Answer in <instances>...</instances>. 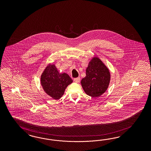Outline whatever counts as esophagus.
I'll return each instance as SVG.
<instances>
[{
	"label": "esophagus",
	"mask_w": 151,
	"mask_h": 151,
	"mask_svg": "<svg viewBox=\"0 0 151 151\" xmlns=\"http://www.w3.org/2000/svg\"><path fill=\"white\" fill-rule=\"evenodd\" d=\"M80 78H74V81L75 82H76V83H78V82H80Z\"/></svg>",
	"instance_id": "1"
}]
</instances>
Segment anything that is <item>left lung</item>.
I'll return each instance as SVG.
<instances>
[{"label": "left lung", "instance_id": "8db88e82", "mask_svg": "<svg viewBox=\"0 0 151 151\" xmlns=\"http://www.w3.org/2000/svg\"><path fill=\"white\" fill-rule=\"evenodd\" d=\"M86 76L81 81L83 90L87 95L99 97L107 90L111 80L109 69L100 59L95 56L90 61Z\"/></svg>", "mask_w": 151, "mask_h": 151}]
</instances>
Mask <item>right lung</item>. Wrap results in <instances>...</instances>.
<instances>
[{"label": "right lung", "instance_id": "obj_1", "mask_svg": "<svg viewBox=\"0 0 151 151\" xmlns=\"http://www.w3.org/2000/svg\"><path fill=\"white\" fill-rule=\"evenodd\" d=\"M73 81L66 73H60L54 64H48L40 77L42 89L54 100H59L64 94L66 88Z\"/></svg>", "mask_w": 151, "mask_h": 151}]
</instances>
